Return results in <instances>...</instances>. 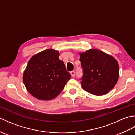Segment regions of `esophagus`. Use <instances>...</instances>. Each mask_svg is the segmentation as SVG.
Masks as SVG:
<instances>
[{"label": "esophagus", "mask_w": 135, "mask_h": 135, "mask_svg": "<svg viewBox=\"0 0 135 135\" xmlns=\"http://www.w3.org/2000/svg\"><path fill=\"white\" fill-rule=\"evenodd\" d=\"M71 76H72L73 77H74L75 76V72L74 71H71Z\"/></svg>", "instance_id": "esophagus-1"}]
</instances>
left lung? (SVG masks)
Returning a JSON list of instances; mask_svg holds the SVG:
<instances>
[{"label": "left lung", "instance_id": "1", "mask_svg": "<svg viewBox=\"0 0 135 135\" xmlns=\"http://www.w3.org/2000/svg\"><path fill=\"white\" fill-rule=\"evenodd\" d=\"M83 75L82 88L96 96L107 93L116 85L119 77L117 60L97 49H90L80 54Z\"/></svg>", "mask_w": 135, "mask_h": 135}]
</instances>
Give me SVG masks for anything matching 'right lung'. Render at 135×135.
<instances>
[{"label":"right lung","instance_id":"right-lung-1","mask_svg":"<svg viewBox=\"0 0 135 135\" xmlns=\"http://www.w3.org/2000/svg\"><path fill=\"white\" fill-rule=\"evenodd\" d=\"M59 53L47 49L35 54L28 63L23 81L28 91L36 98L50 100L61 93L71 79Z\"/></svg>","mask_w":135,"mask_h":135}]
</instances>
